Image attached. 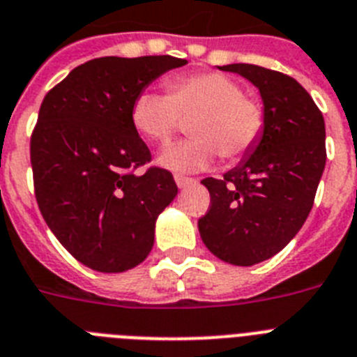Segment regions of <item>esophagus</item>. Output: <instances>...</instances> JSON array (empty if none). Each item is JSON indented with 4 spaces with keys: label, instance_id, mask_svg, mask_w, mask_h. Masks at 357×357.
<instances>
[{
    "label": "esophagus",
    "instance_id": "obj_1",
    "mask_svg": "<svg viewBox=\"0 0 357 357\" xmlns=\"http://www.w3.org/2000/svg\"><path fill=\"white\" fill-rule=\"evenodd\" d=\"M174 179H176V185H178L179 188H185V187H188V185H192V183H196V179L194 178H187V176H174Z\"/></svg>",
    "mask_w": 357,
    "mask_h": 357
}]
</instances>
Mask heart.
Masks as SVG:
<instances>
[{
  "instance_id": "obj_1",
  "label": "heart",
  "mask_w": 357,
  "mask_h": 357,
  "mask_svg": "<svg viewBox=\"0 0 357 357\" xmlns=\"http://www.w3.org/2000/svg\"><path fill=\"white\" fill-rule=\"evenodd\" d=\"M169 96L152 89L137 92L130 119L139 134L154 143H167L176 132L179 116L188 118L190 139L161 151V167L179 174L199 172L218 155L238 160L252 151L265 130V109L245 96L234 77L221 72H196L172 77Z\"/></svg>"
}]
</instances>
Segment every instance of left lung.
Segmentation results:
<instances>
[{
  "label": "left lung",
  "mask_w": 357,
  "mask_h": 357,
  "mask_svg": "<svg viewBox=\"0 0 357 357\" xmlns=\"http://www.w3.org/2000/svg\"><path fill=\"white\" fill-rule=\"evenodd\" d=\"M220 68L257 86L265 130L238 167L203 179L211 208L197 229L221 261L250 266L285 248L308 218L325 170V119L294 77L248 63Z\"/></svg>",
  "instance_id": "1"
}]
</instances>
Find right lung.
I'll return each mask as SVG.
<instances>
[{"label": "right lung", "instance_id": "add662e5", "mask_svg": "<svg viewBox=\"0 0 357 357\" xmlns=\"http://www.w3.org/2000/svg\"><path fill=\"white\" fill-rule=\"evenodd\" d=\"M172 56L91 59L45 96L31 139L38 206L59 243L98 272H125L149 256L158 215L172 203V174L151 167L130 119L132 101Z\"/></svg>", "mask_w": 357, "mask_h": 357}]
</instances>
